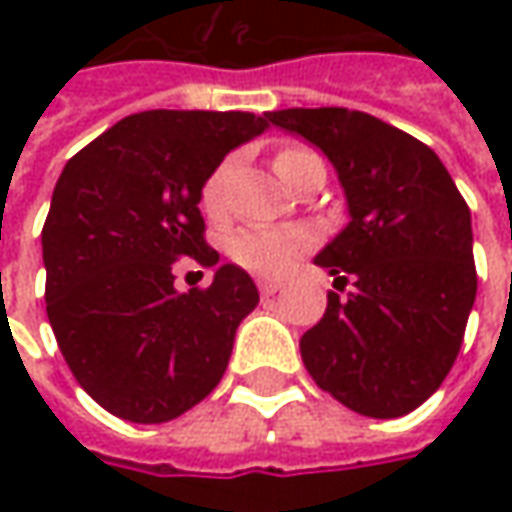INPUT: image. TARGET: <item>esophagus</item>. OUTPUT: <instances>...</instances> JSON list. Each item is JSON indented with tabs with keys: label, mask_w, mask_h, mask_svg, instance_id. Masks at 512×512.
Masks as SVG:
<instances>
[{
	"label": "esophagus",
	"mask_w": 512,
	"mask_h": 512,
	"mask_svg": "<svg viewBox=\"0 0 512 512\" xmlns=\"http://www.w3.org/2000/svg\"><path fill=\"white\" fill-rule=\"evenodd\" d=\"M279 290H282V282H270V279H262V282H259V293H262V296H276Z\"/></svg>",
	"instance_id": "esophagus-1"
}]
</instances>
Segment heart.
Instances as JSON below:
<instances>
[{
  "mask_svg": "<svg viewBox=\"0 0 512 512\" xmlns=\"http://www.w3.org/2000/svg\"><path fill=\"white\" fill-rule=\"evenodd\" d=\"M302 148H285L273 168L279 173L282 162L287 156L299 153ZM227 162L219 165L202 185L199 193V205L205 210V216L210 219H222L225 216V185H227ZM313 247V236L307 230L299 227H245V230H236L230 239H227V253L236 265H242L250 273H259V276H282L290 267L296 265L307 250Z\"/></svg>",
  "mask_w": 512,
  "mask_h": 512,
  "instance_id": "obj_1",
  "label": "heart"
}]
</instances>
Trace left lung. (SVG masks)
Returning a JSON list of instances; mask_svg holds the SVG:
<instances>
[{
  "instance_id": "left-lung-1",
  "label": "left lung",
  "mask_w": 512,
  "mask_h": 512,
  "mask_svg": "<svg viewBox=\"0 0 512 512\" xmlns=\"http://www.w3.org/2000/svg\"><path fill=\"white\" fill-rule=\"evenodd\" d=\"M322 148L350 222L316 256L342 290L302 336L313 382L370 419L427 402L459 356L476 302L470 207L442 159L410 133L347 108L267 113Z\"/></svg>"
}]
</instances>
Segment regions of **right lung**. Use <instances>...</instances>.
<instances>
[{"instance_id":"right-lung-1","label":"right lung","mask_w":512,"mask_h":512,"mask_svg":"<svg viewBox=\"0 0 512 512\" xmlns=\"http://www.w3.org/2000/svg\"><path fill=\"white\" fill-rule=\"evenodd\" d=\"M267 122L242 110H145L62 170L42 227L48 322L76 382L113 416L170 422L222 382L259 290L236 265L187 293L173 282L179 259L219 262L199 193Z\"/></svg>"}]
</instances>
